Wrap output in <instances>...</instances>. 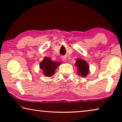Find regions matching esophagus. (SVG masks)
Wrapping results in <instances>:
<instances>
[{
  "label": "esophagus",
  "mask_w": 122,
  "mask_h": 122,
  "mask_svg": "<svg viewBox=\"0 0 122 122\" xmlns=\"http://www.w3.org/2000/svg\"><path fill=\"white\" fill-rule=\"evenodd\" d=\"M62 59L63 61H66V57H62Z\"/></svg>",
  "instance_id": "1"
}]
</instances>
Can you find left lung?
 Here are the masks:
<instances>
[{
    "instance_id": "1",
    "label": "left lung",
    "mask_w": 122,
    "mask_h": 122,
    "mask_svg": "<svg viewBox=\"0 0 122 122\" xmlns=\"http://www.w3.org/2000/svg\"><path fill=\"white\" fill-rule=\"evenodd\" d=\"M74 65L77 67V74L79 76L85 77L89 73V66L84 60L77 59Z\"/></svg>"
}]
</instances>
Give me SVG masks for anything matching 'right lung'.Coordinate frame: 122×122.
<instances>
[{
    "label": "right lung",
    "instance_id": "right-lung-1",
    "mask_svg": "<svg viewBox=\"0 0 122 122\" xmlns=\"http://www.w3.org/2000/svg\"><path fill=\"white\" fill-rule=\"evenodd\" d=\"M60 65L59 62H55L50 60L49 57H45L40 63L39 67L44 76L49 77L55 74L56 68Z\"/></svg>",
    "mask_w": 122,
    "mask_h": 122
}]
</instances>
